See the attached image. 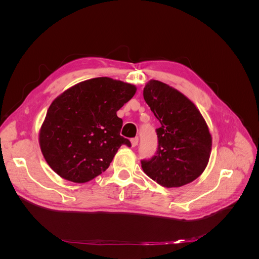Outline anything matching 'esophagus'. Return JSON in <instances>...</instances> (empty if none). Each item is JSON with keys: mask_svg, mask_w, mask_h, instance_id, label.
<instances>
[{"mask_svg": "<svg viewBox=\"0 0 259 259\" xmlns=\"http://www.w3.org/2000/svg\"><path fill=\"white\" fill-rule=\"evenodd\" d=\"M131 144H132V147H136L138 145V137L131 139Z\"/></svg>", "mask_w": 259, "mask_h": 259, "instance_id": "34e87169", "label": "esophagus"}]
</instances>
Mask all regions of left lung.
<instances>
[{
  "label": "left lung",
  "instance_id": "8db88e82",
  "mask_svg": "<svg viewBox=\"0 0 259 259\" xmlns=\"http://www.w3.org/2000/svg\"><path fill=\"white\" fill-rule=\"evenodd\" d=\"M144 98L161 123L159 146L152 159L142 161L143 170L166 188H178L197 179L207 166L211 135L204 117L192 101L171 86L150 80Z\"/></svg>",
  "mask_w": 259,
  "mask_h": 259
}]
</instances>
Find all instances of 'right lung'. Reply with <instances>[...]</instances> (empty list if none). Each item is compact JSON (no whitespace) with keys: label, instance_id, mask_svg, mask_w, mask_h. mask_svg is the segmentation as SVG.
<instances>
[{"label":"right lung","instance_id":"1","mask_svg":"<svg viewBox=\"0 0 259 259\" xmlns=\"http://www.w3.org/2000/svg\"><path fill=\"white\" fill-rule=\"evenodd\" d=\"M135 85L111 77L77 83L53 100L38 133L45 161L61 178L88 183L105 171L122 145L116 115L135 95Z\"/></svg>","mask_w":259,"mask_h":259}]
</instances>
